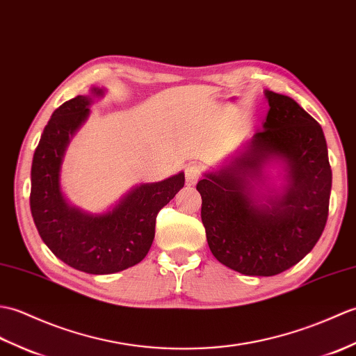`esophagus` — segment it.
Returning a JSON list of instances; mask_svg holds the SVG:
<instances>
[{
    "instance_id": "obj_1",
    "label": "esophagus",
    "mask_w": 356,
    "mask_h": 356,
    "mask_svg": "<svg viewBox=\"0 0 356 356\" xmlns=\"http://www.w3.org/2000/svg\"><path fill=\"white\" fill-rule=\"evenodd\" d=\"M201 175H202V169H201L200 164L193 163V164H188L186 168V181H187L188 186H193V184L198 183V179L201 178Z\"/></svg>"
}]
</instances>
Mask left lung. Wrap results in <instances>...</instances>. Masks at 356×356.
<instances>
[{"mask_svg":"<svg viewBox=\"0 0 356 356\" xmlns=\"http://www.w3.org/2000/svg\"><path fill=\"white\" fill-rule=\"evenodd\" d=\"M270 104L264 129L247 151L196 186L210 251L245 275L280 274L298 264L325 230L332 187L321 126L296 100L265 91ZM282 159L289 184L282 195L258 204L254 192L263 165Z\"/></svg>","mask_w":356,"mask_h":356,"instance_id":"8db88e82","label":"left lung"}]
</instances>
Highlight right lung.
I'll list each match as a JSON object with an SVG mask.
<instances>
[{"label":"right lung","instance_id":"1","mask_svg":"<svg viewBox=\"0 0 356 356\" xmlns=\"http://www.w3.org/2000/svg\"><path fill=\"white\" fill-rule=\"evenodd\" d=\"M91 91L104 96L100 88ZM91 100L77 96L65 102L47 123L31 163L30 210L41 239L62 262L88 274H113L146 257L158 211L184 186V173L137 186L102 215L70 205L60 191V164L71 137L90 114Z\"/></svg>","mask_w":356,"mask_h":356}]
</instances>
